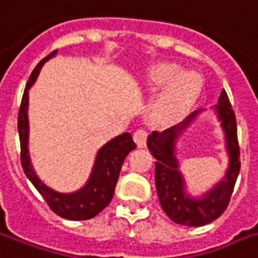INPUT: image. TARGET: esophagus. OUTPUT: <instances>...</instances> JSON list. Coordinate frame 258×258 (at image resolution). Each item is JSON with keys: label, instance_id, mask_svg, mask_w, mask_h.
<instances>
[{"label": "esophagus", "instance_id": "esophagus-1", "mask_svg": "<svg viewBox=\"0 0 258 258\" xmlns=\"http://www.w3.org/2000/svg\"><path fill=\"white\" fill-rule=\"evenodd\" d=\"M147 131L145 128H138L135 133H134V139L135 142L138 143L139 147H145L146 146V141H147Z\"/></svg>", "mask_w": 258, "mask_h": 258}]
</instances>
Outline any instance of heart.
Masks as SVG:
<instances>
[{"label": "heart", "instance_id": "1", "mask_svg": "<svg viewBox=\"0 0 258 258\" xmlns=\"http://www.w3.org/2000/svg\"><path fill=\"white\" fill-rule=\"evenodd\" d=\"M181 68L173 63H161L149 74V84L153 86L168 85L153 108V117L157 121L174 120L185 111L200 86L199 77L194 73L181 74Z\"/></svg>", "mask_w": 258, "mask_h": 258}]
</instances>
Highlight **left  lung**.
Listing matches in <instances>:
<instances>
[{
	"mask_svg": "<svg viewBox=\"0 0 258 258\" xmlns=\"http://www.w3.org/2000/svg\"><path fill=\"white\" fill-rule=\"evenodd\" d=\"M216 112L222 120L226 134V143L230 157L229 170L218 185L208 192L203 199H192L184 190V180L174 157V142L182 130L195 119L198 112L186 117L182 123L164 131H153L147 138V147L155 158V188L161 207L165 214L178 225L204 226L218 219L226 211L235 181L241 169L239 143L237 135V120L229 96L223 90L216 105Z\"/></svg>",
	"mask_w": 258,
	"mask_h": 258,
	"instance_id": "left-lung-1",
	"label": "left lung"
}]
</instances>
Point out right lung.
Listing matches in <instances>:
<instances>
[{
  "label": "right lung",
  "instance_id": "right-lung-1",
  "mask_svg": "<svg viewBox=\"0 0 258 258\" xmlns=\"http://www.w3.org/2000/svg\"><path fill=\"white\" fill-rule=\"evenodd\" d=\"M56 50L50 52L46 58H43L33 72L29 76V80L25 85L24 94L20 104L19 116H17V130L20 137V160L21 166L24 169L25 176L32 182L37 192L42 195L48 207L64 219L70 221H86L101 212L108 204L111 203L115 186L120 174L121 165L130 151L134 150L137 145L134 142L131 134L124 133L119 137L104 145L96 157L93 172L89 181L82 189L74 194H59L50 189L43 184L37 176L33 173L32 166L29 164L28 155V119H27V107H28V89L31 88L37 74L40 72L43 63L52 58Z\"/></svg>",
  "mask_w": 258,
  "mask_h": 258
}]
</instances>
